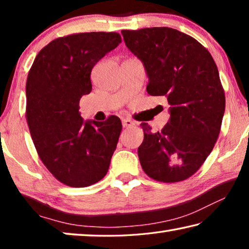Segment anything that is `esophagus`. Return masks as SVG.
Instances as JSON below:
<instances>
[{
    "mask_svg": "<svg viewBox=\"0 0 249 249\" xmlns=\"http://www.w3.org/2000/svg\"><path fill=\"white\" fill-rule=\"evenodd\" d=\"M122 124H123V127H130V126L135 125V122L129 119H123L122 120Z\"/></svg>",
    "mask_w": 249,
    "mask_h": 249,
    "instance_id": "1",
    "label": "esophagus"
}]
</instances>
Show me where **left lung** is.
<instances>
[{"instance_id": "1", "label": "left lung", "mask_w": 249, "mask_h": 249, "mask_svg": "<svg viewBox=\"0 0 249 249\" xmlns=\"http://www.w3.org/2000/svg\"><path fill=\"white\" fill-rule=\"evenodd\" d=\"M122 35L145 67L148 94L165 96L170 105V119L161 130L141 124L142 170L162 182L188 179L212 151L225 112L215 61L196 39L170 27L122 31Z\"/></svg>"}]
</instances>
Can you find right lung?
<instances>
[{
  "mask_svg": "<svg viewBox=\"0 0 249 249\" xmlns=\"http://www.w3.org/2000/svg\"><path fill=\"white\" fill-rule=\"evenodd\" d=\"M121 43L117 33L60 37L40 50L28 72L26 119L34 145L54 178L69 187L104 178L116 149L121 120L84 121L79 102L92 90V68Z\"/></svg>",
  "mask_w": 249,
  "mask_h": 249,
  "instance_id": "obj_1",
  "label": "right lung"
}]
</instances>
